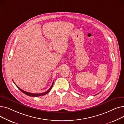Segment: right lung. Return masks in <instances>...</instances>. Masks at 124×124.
<instances>
[{"label":"right lung","instance_id":"add662e5","mask_svg":"<svg viewBox=\"0 0 124 124\" xmlns=\"http://www.w3.org/2000/svg\"><path fill=\"white\" fill-rule=\"evenodd\" d=\"M13 82H14V81H13ZM14 83L15 84V85L17 86V87L20 90L21 92L23 93H24L25 94H26V95H28V96H34V97H36V96H42V95H45V94H47L51 90V89H52V87H53V84H54V82H53V83H52V85H51V87L47 91V92H45V93H28V92H25V91H24V90H22V89H21L20 88H19V87H18L16 84V83L14 82Z\"/></svg>","mask_w":124,"mask_h":124}]
</instances>
